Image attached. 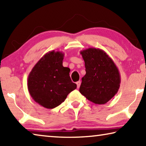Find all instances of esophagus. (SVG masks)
Instances as JSON below:
<instances>
[{
    "mask_svg": "<svg viewBox=\"0 0 146 146\" xmlns=\"http://www.w3.org/2000/svg\"><path fill=\"white\" fill-rule=\"evenodd\" d=\"M76 86H77V88H80V84H81V82L80 80L78 81V82H76Z\"/></svg>",
    "mask_w": 146,
    "mask_h": 146,
    "instance_id": "obj_1",
    "label": "esophagus"
}]
</instances>
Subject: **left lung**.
I'll list each match as a JSON object with an SVG mask.
<instances>
[{
    "label": "left lung",
    "mask_w": 146,
    "mask_h": 146,
    "mask_svg": "<svg viewBox=\"0 0 146 146\" xmlns=\"http://www.w3.org/2000/svg\"><path fill=\"white\" fill-rule=\"evenodd\" d=\"M86 75L79 91L91 102L104 104L117 93L120 75L114 62L102 49L90 48L80 51Z\"/></svg>",
    "instance_id": "left-lung-1"
}]
</instances>
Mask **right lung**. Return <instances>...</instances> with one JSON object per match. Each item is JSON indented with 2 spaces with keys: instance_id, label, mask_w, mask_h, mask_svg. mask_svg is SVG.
<instances>
[{
  "instance_id": "obj_1",
  "label": "right lung",
  "mask_w": 146,
  "mask_h": 146,
  "mask_svg": "<svg viewBox=\"0 0 146 146\" xmlns=\"http://www.w3.org/2000/svg\"><path fill=\"white\" fill-rule=\"evenodd\" d=\"M64 56L61 51H49L28 75V89L31 97L45 108H56L76 88L70 76V69L62 65Z\"/></svg>"
}]
</instances>
